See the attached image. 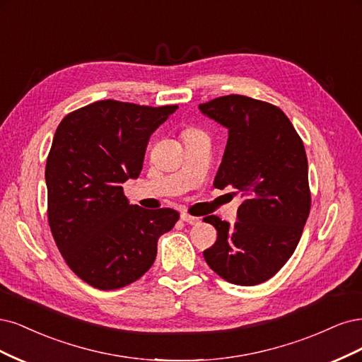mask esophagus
<instances>
[{
  "mask_svg": "<svg viewBox=\"0 0 362 362\" xmlns=\"http://www.w3.org/2000/svg\"><path fill=\"white\" fill-rule=\"evenodd\" d=\"M180 219L183 221V223H186V224H197V223H200V218H197V216H191L189 214H182L180 215Z\"/></svg>",
  "mask_w": 362,
  "mask_h": 362,
  "instance_id": "1",
  "label": "esophagus"
}]
</instances>
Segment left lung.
I'll return each instance as SVG.
<instances>
[{
  "instance_id": "1",
  "label": "left lung",
  "mask_w": 362,
  "mask_h": 362,
  "mask_svg": "<svg viewBox=\"0 0 362 362\" xmlns=\"http://www.w3.org/2000/svg\"><path fill=\"white\" fill-rule=\"evenodd\" d=\"M200 110L228 129L214 186H231L243 198L235 226L216 215L204 218L218 233L204 260L231 284L264 283L295 252L310 215L304 143L269 102L228 95L200 103Z\"/></svg>"
}]
</instances>
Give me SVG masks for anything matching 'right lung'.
<instances>
[{
    "instance_id": "right-lung-1",
    "label": "right lung",
    "mask_w": 362,
    "mask_h": 362,
    "mask_svg": "<svg viewBox=\"0 0 362 362\" xmlns=\"http://www.w3.org/2000/svg\"><path fill=\"white\" fill-rule=\"evenodd\" d=\"M177 108L98 100L57 127L45 168L48 223L67 266L91 287L115 290L141 278L159 236L179 221L170 207L129 204L122 186L139 176L150 135Z\"/></svg>"
}]
</instances>
